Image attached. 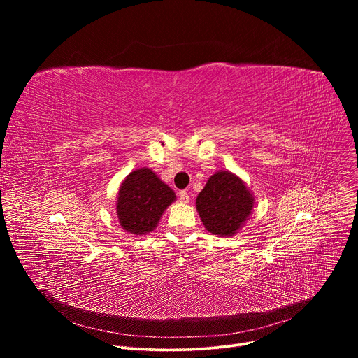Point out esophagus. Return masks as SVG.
Listing matches in <instances>:
<instances>
[{
	"instance_id": "34e87169",
	"label": "esophagus",
	"mask_w": 358,
	"mask_h": 358,
	"mask_svg": "<svg viewBox=\"0 0 358 358\" xmlns=\"http://www.w3.org/2000/svg\"><path fill=\"white\" fill-rule=\"evenodd\" d=\"M180 201H181L182 203H188V202H189V194H188L187 191H181V192H180Z\"/></svg>"
}]
</instances>
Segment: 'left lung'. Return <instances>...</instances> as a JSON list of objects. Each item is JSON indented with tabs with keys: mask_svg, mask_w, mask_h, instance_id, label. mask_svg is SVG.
Segmentation results:
<instances>
[{
	"mask_svg": "<svg viewBox=\"0 0 358 358\" xmlns=\"http://www.w3.org/2000/svg\"><path fill=\"white\" fill-rule=\"evenodd\" d=\"M253 202L252 192L238 176L231 171H218L198 194L195 207L208 232L234 236L249 220Z\"/></svg>",
	"mask_w": 358,
	"mask_h": 358,
	"instance_id": "1",
	"label": "left lung"
}]
</instances>
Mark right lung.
I'll return each instance as SVG.
<instances>
[{
  "label": "right lung",
  "mask_w": 358,
  "mask_h": 358,
  "mask_svg": "<svg viewBox=\"0 0 358 358\" xmlns=\"http://www.w3.org/2000/svg\"><path fill=\"white\" fill-rule=\"evenodd\" d=\"M176 201L174 191L147 167L131 171L122 182L116 214L122 228L133 235L156 229L162 215Z\"/></svg>",
  "instance_id": "add662e5"
}]
</instances>
